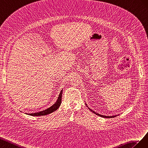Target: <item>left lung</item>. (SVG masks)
Wrapping results in <instances>:
<instances>
[{"instance_id": "left-lung-1", "label": "left lung", "mask_w": 148, "mask_h": 148, "mask_svg": "<svg viewBox=\"0 0 148 148\" xmlns=\"http://www.w3.org/2000/svg\"><path fill=\"white\" fill-rule=\"evenodd\" d=\"M86 105H87V107L88 108V107L87 106V103H86ZM88 109H89L91 112H92L93 113H95V115H98V116H101V117H103V118H107V119H108H108H110V118H113V117H115V116H117V115H112V116H105V115H100V114H99V113H96V112H94V110H91L90 108H88Z\"/></svg>"}]
</instances>
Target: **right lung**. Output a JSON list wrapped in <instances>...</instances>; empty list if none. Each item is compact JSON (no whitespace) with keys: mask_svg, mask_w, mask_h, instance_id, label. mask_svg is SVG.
<instances>
[{"mask_svg":"<svg viewBox=\"0 0 148 148\" xmlns=\"http://www.w3.org/2000/svg\"><path fill=\"white\" fill-rule=\"evenodd\" d=\"M62 89L61 90L60 94H59L58 98L56 100V102L54 103L52 106H51L50 107L48 108L47 109L45 110L41 111L39 112H36V113H25L26 115H28L30 116H44V115H48V114H50L51 113H53L54 112H55L56 110L59 108L60 106L61 105V99H62Z\"/></svg>","mask_w":148,"mask_h":148,"instance_id":"1","label":"right lung"}]
</instances>
